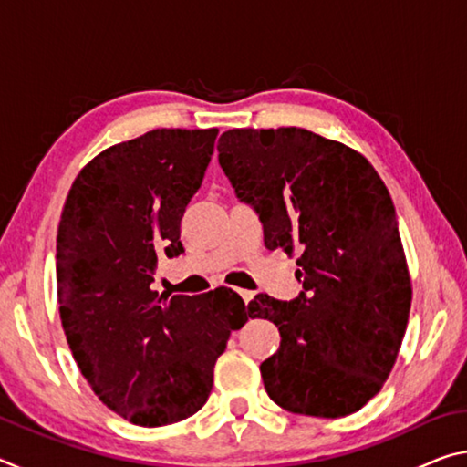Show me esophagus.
<instances>
[{
    "instance_id": "1",
    "label": "esophagus",
    "mask_w": 467,
    "mask_h": 467,
    "mask_svg": "<svg viewBox=\"0 0 467 467\" xmlns=\"http://www.w3.org/2000/svg\"><path fill=\"white\" fill-rule=\"evenodd\" d=\"M239 295H241V298H243V303H244V305H249V303H251V298H253V292H251V290H239Z\"/></svg>"
}]
</instances>
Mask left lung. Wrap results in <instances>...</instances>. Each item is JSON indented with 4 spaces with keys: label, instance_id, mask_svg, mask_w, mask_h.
<instances>
[{
    "label": "left lung",
    "instance_id": "left-lung-1",
    "mask_svg": "<svg viewBox=\"0 0 467 467\" xmlns=\"http://www.w3.org/2000/svg\"><path fill=\"white\" fill-rule=\"evenodd\" d=\"M218 152L265 247L300 249L298 298L257 295L247 306L282 337L259 367L267 395L292 414L358 412L389 377L412 305L389 192L360 152L309 130H228Z\"/></svg>",
    "mask_w": 467,
    "mask_h": 467
}]
</instances>
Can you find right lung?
<instances>
[{
	"instance_id": "1",
	"label": "right lung",
	"mask_w": 467,
	"mask_h": 467,
	"mask_svg": "<svg viewBox=\"0 0 467 467\" xmlns=\"http://www.w3.org/2000/svg\"><path fill=\"white\" fill-rule=\"evenodd\" d=\"M216 128L152 130L78 172L57 228V303L69 350L107 408L140 426L193 416L228 336L251 315L233 288L158 296V257H177Z\"/></svg>"
}]
</instances>
